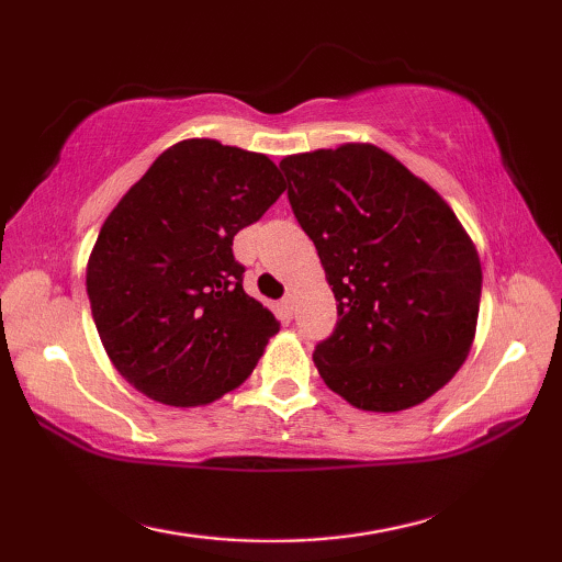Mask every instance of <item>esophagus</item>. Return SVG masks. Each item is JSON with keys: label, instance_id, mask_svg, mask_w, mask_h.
<instances>
[{"label": "esophagus", "instance_id": "obj_1", "mask_svg": "<svg viewBox=\"0 0 562 562\" xmlns=\"http://www.w3.org/2000/svg\"><path fill=\"white\" fill-rule=\"evenodd\" d=\"M280 304H282V312H284V315H288V317H292V315H294V297H292V294H284Z\"/></svg>", "mask_w": 562, "mask_h": 562}]
</instances>
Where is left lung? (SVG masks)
<instances>
[{
  "mask_svg": "<svg viewBox=\"0 0 562 562\" xmlns=\"http://www.w3.org/2000/svg\"><path fill=\"white\" fill-rule=\"evenodd\" d=\"M337 325L315 347L325 384L364 412H402L459 372L475 335L481 262L443 198L386 150L347 144L282 158Z\"/></svg>",
  "mask_w": 562,
  "mask_h": 562,
  "instance_id": "1",
  "label": "left lung"
}]
</instances>
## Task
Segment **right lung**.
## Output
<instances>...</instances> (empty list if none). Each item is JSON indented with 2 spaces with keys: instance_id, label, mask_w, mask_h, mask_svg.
Masks as SVG:
<instances>
[{
  "instance_id": "obj_1",
  "label": "right lung",
  "mask_w": 562,
  "mask_h": 562,
  "mask_svg": "<svg viewBox=\"0 0 562 562\" xmlns=\"http://www.w3.org/2000/svg\"><path fill=\"white\" fill-rule=\"evenodd\" d=\"M284 180L268 156L190 138L164 150L103 223L87 292L113 367L168 406H203L252 374L280 329L243 290L233 237Z\"/></svg>"
}]
</instances>
